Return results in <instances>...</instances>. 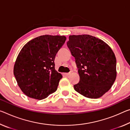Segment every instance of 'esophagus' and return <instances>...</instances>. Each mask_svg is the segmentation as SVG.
<instances>
[{
    "label": "esophagus",
    "mask_w": 130,
    "mask_h": 130,
    "mask_svg": "<svg viewBox=\"0 0 130 130\" xmlns=\"http://www.w3.org/2000/svg\"><path fill=\"white\" fill-rule=\"evenodd\" d=\"M71 73V72H69V73H65L64 75H66V76H68V75H69Z\"/></svg>",
    "instance_id": "34e87169"
}]
</instances>
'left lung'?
<instances>
[{
	"instance_id": "8db88e82",
	"label": "left lung",
	"mask_w": 130,
	"mask_h": 130,
	"mask_svg": "<svg viewBox=\"0 0 130 130\" xmlns=\"http://www.w3.org/2000/svg\"><path fill=\"white\" fill-rule=\"evenodd\" d=\"M67 46L75 57L80 76L74 89L85 97L100 98L116 78V59L112 48L89 35H70Z\"/></svg>"
}]
</instances>
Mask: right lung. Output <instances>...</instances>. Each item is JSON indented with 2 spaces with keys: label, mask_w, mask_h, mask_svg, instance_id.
I'll use <instances>...</instances> for the list:
<instances>
[{
  "label": "right lung",
  "mask_w": 130,
  "mask_h": 130,
  "mask_svg": "<svg viewBox=\"0 0 130 130\" xmlns=\"http://www.w3.org/2000/svg\"><path fill=\"white\" fill-rule=\"evenodd\" d=\"M64 36H40L28 42L16 59L14 75L20 89L29 97L43 100L56 91L62 77L54 59L65 42Z\"/></svg>",
  "instance_id": "add662e5"
}]
</instances>
